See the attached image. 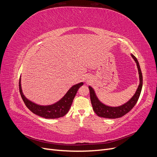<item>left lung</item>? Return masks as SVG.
<instances>
[{"label":"left lung","mask_w":157,"mask_h":157,"mask_svg":"<svg viewBox=\"0 0 157 157\" xmlns=\"http://www.w3.org/2000/svg\"><path fill=\"white\" fill-rule=\"evenodd\" d=\"M131 56L133 59L136 61L140 76V84L135 94L129 101L125 104H124V105L115 107H109L104 105L103 103H102L99 101L98 98H97L96 94H95L94 89L91 86H89L88 88L90 90V100H91L93 110L96 113V115L98 116L107 118H117L122 117V116L125 115L126 113H128L132 110V108L135 106L137 100H138L141 92L142 86H143V76H142L141 71L140 69V66L138 61H137V58L134 55L131 54Z\"/></svg>","instance_id":"obj_1"}]
</instances>
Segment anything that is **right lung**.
Wrapping results in <instances>:
<instances>
[{
	"label": "right lung",
	"instance_id": "add662e5",
	"mask_svg": "<svg viewBox=\"0 0 157 157\" xmlns=\"http://www.w3.org/2000/svg\"><path fill=\"white\" fill-rule=\"evenodd\" d=\"M82 85L83 82L74 85L68 90V92L66 93L63 98H61L59 101L53 105L46 106L37 105V104L28 100L25 97L21 90V77L20 78V81H19V89H20V93L23 102L31 112L38 116L45 118H58L65 116L68 113L76 94H77L78 88Z\"/></svg>",
	"mask_w": 157,
	"mask_h": 157
}]
</instances>
